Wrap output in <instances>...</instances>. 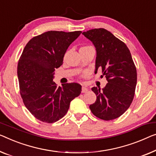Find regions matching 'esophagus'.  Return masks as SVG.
<instances>
[{"label": "esophagus", "mask_w": 156, "mask_h": 156, "mask_svg": "<svg viewBox=\"0 0 156 156\" xmlns=\"http://www.w3.org/2000/svg\"><path fill=\"white\" fill-rule=\"evenodd\" d=\"M88 91V89L87 87H85V86H83L82 87V92L83 93H85V92H87Z\"/></svg>", "instance_id": "esophagus-1"}]
</instances>
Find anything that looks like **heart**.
Masks as SVG:
<instances>
[{"label": "heart", "mask_w": 156, "mask_h": 156, "mask_svg": "<svg viewBox=\"0 0 156 156\" xmlns=\"http://www.w3.org/2000/svg\"><path fill=\"white\" fill-rule=\"evenodd\" d=\"M91 48V46H89V45L83 46V47H81V48H80V49H85V48Z\"/></svg>", "instance_id": "1"}]
</instances>
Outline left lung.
Instances as JSON below:
<instances>
[{
  "label": "left lung",
  "mask_w": 156,
  "mask_h": 156,
  "mask_svg": "<svg viewBox=\"0 0 156 156\" xmlns=\"http://www.w3.org/2000/svg\"><path fill=\"white\" fill-rule=\"evenodd\" d=\"M83 34L96 48L95 73L101 69L108 81L102 90L92 88L97 99L90 108L101 120L115 119L128 109L134 99L137 75L131 53L122 41L106 29H94Z\"/></svg>",
  "instance_id": "left-lung-1"
}]
</instances>
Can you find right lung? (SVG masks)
I'll return each instance as SVG.
<instances>
[{"mask_svg": "<svg viewBox=\"0 0 156 156\" xmlns=\"http://www.w3.org/2000/svg\"><path fill=\"white\" fill-rule=\"evenodd\" d=\"M81 33L50 31L35 36L19 59L21 97L30 113L42 122L52 123L63 118L70 102L80 94L78 83L57 87L53 78L55 69L63 64L66 50Z\"/></svg>", "mask_w": 156, "mask_h": 156, "instance_id": "1", "label": "right lung"}]
</instances>
